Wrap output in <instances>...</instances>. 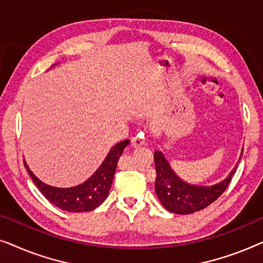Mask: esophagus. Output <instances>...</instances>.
Wrapping results in <instances>:
<instances>
[{
  "mask_svg": "<svg viewBox=\"0 0 263 263\" xmlns=\"http://www.w3.org/2000/svg\"><path fill=\"white\" fill-rule=\"evenodd\" d=\"M143 145H145V140L139 138V136H134V138L132 139V146L135 147V148L136 147H141Z\"/></svg>",
  "mask_w": 263,
  "mask_h": 263,
  "instance_id": "34e87169",
  "label": "esophagus"
}]
</instances>
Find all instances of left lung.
I'll use <instances>...</instances> for the list:
<instances>
[{
	"mask_svg": "<svg viewBox=\"0 0 263 263\" xmlns=\"http://www.w3.org/2000/svg\"><path fill=\"white\" fill-rule=\"evenodd\" d=\"M154 164L157 171L154 188L158 199L168 212L175 214H190L210 206L228 188L237 167L218 184L199 186L182 181L159 151L154 152Z\"/></svg>",
	"mask_w": 263,
	"mask_h": 263,
	"instance_id": "left-lung-1",
	"label": "left lung"
}]
</instances>
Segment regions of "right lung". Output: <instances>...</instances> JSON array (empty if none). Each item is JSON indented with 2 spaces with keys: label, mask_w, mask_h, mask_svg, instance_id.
<instances>
[{
  "label": "right lung",
  "mask_w": 263,
  "mask_h": 263,
  "mask_svg": "<svg viewBox=\"0 0 263 263\" xmlns=\"http://www.w3.org/2000/svg\"><path fill=\"white\" fill-rule=\"evenodd\" d=\"M128 143L129 140H124L115 145L110 149L103 164L95 172V175H92L82 184L71 186V188H56V186L45 184L32 174L25 161L24 164L39 192L52 204L71 213L89 212L100 206L109 195L118 159Z\"/></svg>",
  "instance_id": "obj_1"
}]
</instances>
